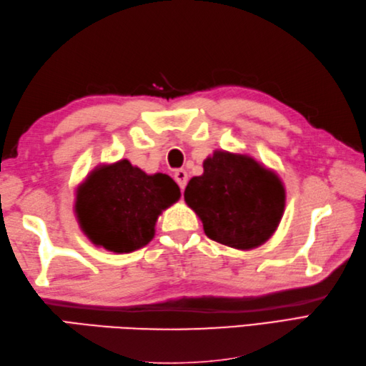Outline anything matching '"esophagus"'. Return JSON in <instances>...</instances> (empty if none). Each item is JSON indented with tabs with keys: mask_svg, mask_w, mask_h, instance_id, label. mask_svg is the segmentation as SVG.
Returning a JSON list of instances; mask_svg holds the SVG:
<instances>
[{
	"mask_svg": "<svg viewBox=\"0 0 366 366\" xmlns=\"http://www.w3.org/2000/svg\"><path fill=\"white\" fill-rule=\"evenodd\" d=\"M174 181L179 184V187H181V190H184L185 185H187V181H189L187 171H185V169H177L176 173H174Z\"/></svg>",
	"mask_w": 366,
	"mask_h": 366,
	"instance_id": "esophagus-1",
	"label": "esophagus"
}]
</instances>
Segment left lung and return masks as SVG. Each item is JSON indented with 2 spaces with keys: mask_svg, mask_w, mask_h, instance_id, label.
Returning <instances> with one entry per match:
<instances>
[{
  "mask_svg": "<svg viewBox=\"0 0 366 366\" xmlns=\"http://www.w3.org/2000/svg\"><path fill=\"white\" fill-rule=\"evenodd\" d=\"M204 173L190 179L184 199L209 239L253 250L274 236L285 212L286 189L274 169L248 154L214 151Z\"/></svg>",
  "mask_w": 366,
  "mask_h": 366,
  "instance_id": "obj_1",
  "label": "left lung"
}]
</instances>
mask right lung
Returning <instances> with one entry per match:
<instances>
[{
  "mask_svg": "<svg viewBox=\"0 0 366 366\" xmlns=\"http://www.w3.org/2000/svg\"><path fill=\"white\" fill-rule=\"evenodd\" d=\"M181 198L168 174H146L127 159L99 165L75 192V215L96 247L130 253L147 245L160 214Z\"/></svg>",
  "mask_w": 366,
  "mask_h": 366,
  "instance_id": "obj_1",
  "label": "right lung"
}]
</instances>
